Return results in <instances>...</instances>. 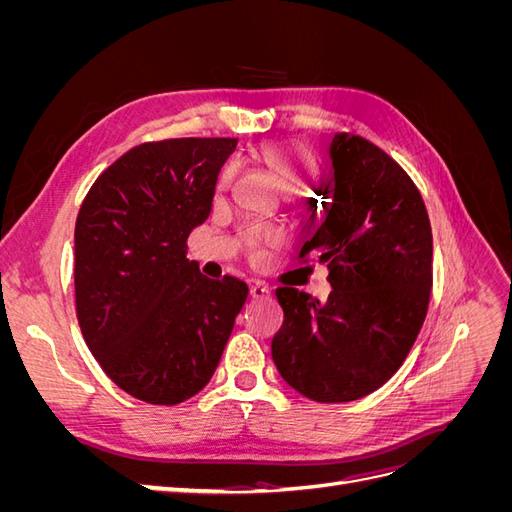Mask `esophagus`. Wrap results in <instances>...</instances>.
<instances>
[{"mask_svg": "<svg viewBox=\"0 0 512 512\" xmlns=\"http://www.w3.org/2000/svg\"><path fill=\"white\" fill-rule=\"evenodd\" d=\"M269 294H271L269 286L262 284V282H256V284H252V288H250V297H252V299H265V297H269Z\"/></svg>", "mask_w": 512, "mask_h": 512, "instance_id": "esophagus-1", "label": "esophagus"}]
</instances>
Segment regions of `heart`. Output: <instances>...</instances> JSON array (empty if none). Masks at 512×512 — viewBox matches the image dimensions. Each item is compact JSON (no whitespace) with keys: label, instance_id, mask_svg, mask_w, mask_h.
I'll use <instances>...</instances> for the list:
<instances>
[{"label":"heart","instance_id":"obj_1","mask_svg":"<svg viewBox=\"0 0 512 512\" xmlns=\"http://www.w3.org/2000/svg\"><path fill=\"white\" fill-rule=\"evenodd\" d=\"M258 160L269 168V173L277 179L286 192H307L318 179V162L309 147L299 141H271L258 149ZM232 166L224 168L220 177V188L232 181ZM277 239L275 230L252 228L243 235L245 254L252 260L262 258V247Z\"/></svg>","mask_w":512,"mask_h":512}]
</instances>
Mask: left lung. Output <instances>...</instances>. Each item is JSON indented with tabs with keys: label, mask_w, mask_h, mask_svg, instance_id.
I'll return each instance as SVG.
<instances>
[{
	"label": "left lung",
	"mask_w": 512,
	"mask_h": 512,
	"mask_svg": "<svg viewBox=\"0 0 512 512\" xmlns=\"http://www.w3.org/2000/svg\"><path fill=\"white\" fill-rule=\"evenodd\" d=\"M331 160L327 218L299 260L327 262L333 290L327 303L275 290L284 324L271 354L294 391L344 404L380 389L412 350L429 307L433 237L421 192L389 153L337 132Z\"/></svg>",
	"instance_id": "8db88e82"
}]
</instances>
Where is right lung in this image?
Wrapping results in <instances>:
<instances>
[{"label": "right lung", "mask_w": 512, "mask_h": 512, "mask_svg": "<svg viewBox=\"0 0 512 512\" xmlns=\"http://www.w3.org/2000/svg\"><path fill=\"white\" fill-rule=\"evenodd\" d=\"M239 138L136 145L87 192L74 228V297L85 342L119 389L156 406L203 391L247 286L185 258Z\"/></svg>", "instance_id": "obj_1"}]
</instances>
